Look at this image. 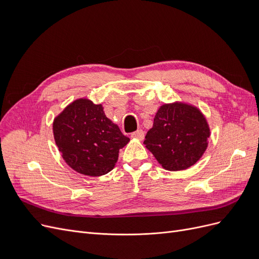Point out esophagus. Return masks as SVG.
Returning <instances> with one entry per match:
<instances>
[{"label": "esophagus", "mask_w": 259, "mask_h": 259, "mask_svg": "<svg viewBox=\"0 0 259 259\" xmlns=\"http://www.w3.org/2000/svg\"><path fill=\"white\" fill-rule=\"evenodd\" d=\"M131 136H132L133 138H137V139L143 140L144 137H145V133H144V131H142V130H138V131H136V132H134V133H132Z\"/></svg>", "instance_id": "obj_1"}]
</instances>
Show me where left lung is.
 <instances>
[{
  "mask_svg": "<svg viewBox=\"0 0 259 259\" xmlns=\"http://www.w3.org/2000/svg\"><path fill=\"white\" fill-rule=\"evenodd\" d=\"M208 137V125L201 111L176 103L159 109L144 144L164 168L182 170L200 160Z\"/></svg>",
  "mask_w": 259,
  "mask_h": 259,
  "instance_id": "obj_1",
  "label": "left lung"
}]
</instances>
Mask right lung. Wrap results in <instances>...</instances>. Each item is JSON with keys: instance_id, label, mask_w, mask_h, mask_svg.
<instances>
[{"instance_id": "1", "label": "right lung", "mask_w": 259, "mask_h": 259, "mask_svg": "<svg viewBox=\"0 0 259 259\" xmlns=\"http://www.w3.org/2000/svg\"><path fill=\"white\" fill-rule=\"evenodd\" d=\"M55 142L62 158L77 173L101 176L109 173L119 150L130 142L105 115L101 105L77 99L54 120Z\"/></svg>"}]
</instances>
